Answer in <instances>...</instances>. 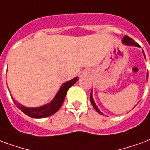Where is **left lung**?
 <instances>
[{
	"label": "left lung",
	"mask_w": 150,
	"mask_h": 150,
	"mask_svg": "<svg viewBox=\"0 0 150 150\" xmlns=\"http://www.w3.org/2000/svg\"><path fill=\"white\" fill-rule=\"evenodd\" d=\"M122 42H123V44L127 45H134V46H137V47H141L140 45H139L137 42H135L131 38L128 37V36H127V35H125L124 37H123V40H122ZM142 52H143V50H142ZM143 54H144V57H145V58H146V56H145V53H144L143 52ZM147 77H148V75H147ZM90 101H91V104H92V105L93 106V108H95V110L98 112H99L100 114H101V112H100V110L98 109V108L97 107V105H96L95 102H94V100H93V96H92V91H91V93H90Z\"/></svg>",
	"instance_id": "obj_1"
}]
</instances>
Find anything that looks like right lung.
Returning a JSON list of instances; mask_svg holds the SVG:
<instances>
[{
  "label": "right lung",
  "instance_id": "right-lung-1",
  "mask_svg": "<svg viewBox=\"0 0 150 150\" xmlns=\"http://www.w3.org/2000/svg\"><path fill=\"white\" fill-rule=\"evenodd\" d=\"M78 81V77H75V79L68 81L67 83H64L60 90L57 92L56 96L53 98V100L45 105L41 106L38 108H27L25 106L22 105L19 103H16V105L20 109L23 113L27 115L30 117L32 118H45L48 116H52L54 113H56L57 111L60 109L61 105H63V102L64 100V98L66 97L68 89L72 86L76 82Z\"/></svg>",
  "mask_w": 150,
  "mask_h": 150
}]
</instances>
